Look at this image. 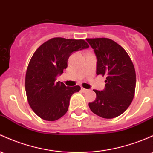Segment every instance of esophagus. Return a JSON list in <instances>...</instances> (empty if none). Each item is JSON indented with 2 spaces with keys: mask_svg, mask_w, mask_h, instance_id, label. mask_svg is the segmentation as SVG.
<instances>
[{
  "mask_svg": "<svg viewBox=\"0 0 153 153\" xmlns=\"http://www.w3.org/2000/svg\"><path fill=\"white\" fill-rule=\"evenodd\" d=\"M81 91L83 92H86V91H88V89H85V88H81Z\"/></svg>",
  "mask_w": 153,
  "mask_h": 153,
  "instance_id": "obj_1",
  "label": "esophagus"
}]
</instances>
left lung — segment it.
Returning <instances> with one entry per match:
<instances>
[{"label": "left lung", "instance_id": "left-lung-1", "mask_svg": "<svg viewBox=\"0 0 153 153\" xmlns=\"http://www.w3.org/2000/svg\"><path fill=\"white\" fill-rule=\"evenodd\" d=\"M97 57V75L106 76L102 91L94 90L97 98L88 106L103 118H113L123 113L133 100L136 73L130 57L121 47L109 38H87Z\"/></svg>", "mask_w": 153, "mask_h": 153}]
</instances>
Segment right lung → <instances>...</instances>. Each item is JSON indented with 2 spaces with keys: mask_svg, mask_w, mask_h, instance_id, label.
<instances>
[{
  "mask_svg": "<svg viewBox=\"0 0 153 153\" xmlns=\"http://www.w3.org/2000/svg\"><path fill=\"white\" fill-rule=\"evenodd\" d=\"M83 40L53 38L36 50L30 59L25 76V91L30 107L45 120L53 121L68 110L71 96L80 87L66 86L56 82L74 51L88 48Z\"/></svg>",
  "mask_w": 153,
  "mask_h": 153,
  "instance_id": "add662e5",
  "label": "right lung"
}]
</instances>
